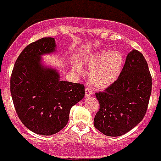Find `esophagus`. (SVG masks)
Masks as SVG:
<instances>
[{
    "instance_id": "34e87169",
    "label": "esophagus",
    "mask_w": 161,
    "mask_h": 161,
    "mask_svg": "<svg viewBox=\"0 0 161 161\" xmlns=\"http://www.w3.org/2000/svg\"><path fill=\"white\" fill-rule=\"evenodd\" d=\"M93 92L91 89H89V88H86L85 89V97H89L91 95H93Z\"/></svg>"
}]
</instances>
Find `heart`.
Returning a JSON list of instances; mask_svg holds the SVG:
<instances>
[{"label":"heart","mask_w":161,"mask_h":161,"mask_svg":"<svg viewBox=\"0 0 161 161\" xmlns=\"http://www.w3.org/2000/svg\"><path fill=\"white\" fill-rule=\"evenodd\" d=\"M80 64L89 68L88 78L93 87L105 89L113 85L123 70L124 55L119 51L102 50L85 56L80 60ZM72 72L76 76L82 74L79 64H72Z\"/></svg>","instance_id":"b5f03b06"}]
</instances>
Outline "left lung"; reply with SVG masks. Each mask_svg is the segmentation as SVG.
I'll list each match as a JSON object with an SVG mask.
<instances>
[{
    "instance_id": "left-lung-1",
    "label": "left lung",
    "mask_w": 161,
    "mask_h": 161,
    "mask_svg": "<svg viewBox=\"0 0 161 161\" xmlns=\"http://www.w3.org/2000/svg\"><path fill=\"white\" fill-rule=\"evenodd\" d=\"M152 92V76L143 54L133 49L126 55L120 76L104 92L97 93L100 109L93 124L107 136L130 131L144 117Z\"/></svg>"
}]
</instances>
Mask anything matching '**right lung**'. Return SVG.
<instances>
[{
	"instance_id": "obj_1",
	"label": "right lung",
	"mask_w": 161,
	"mask_h": 161,
	"mask_svg": "<svg viewBox=\"0 0 161 161\" xmlns=\"http://www.w3.org/2000/svg\"><path fill=\"white\" fill-rule=\"evenodd\" d=\"M56 52L54 38L32 42L21 52L11 76V96L18 118L41 136L62 130L71 108L85 97L83 85L62 80L57 68L44 64L42 55Z\"/></svg>"
}]
</instances>
